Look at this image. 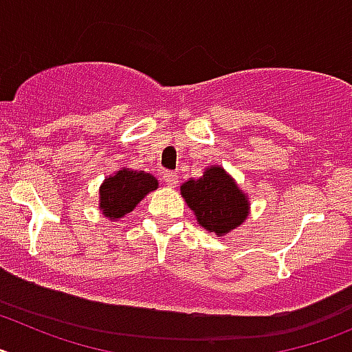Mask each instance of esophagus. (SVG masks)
Here are the masks:
<instances>
[{
    "label": "esophagus",
    "instance_id": "obj_1",
    "mask_svg": "<svg viewBox=\"0 0 352 352\" xmlns=\"http://www.w3.org/2000/svg\"><path fill=\"white\" fill-rule=\"evenodd\" d=\"M164 182H166L167 186H176L178 185V174L173 173V170H167V173H164Z\"/></svg>",
    "mask_w": 352,
    "mask_h": 352
}]
</instances>
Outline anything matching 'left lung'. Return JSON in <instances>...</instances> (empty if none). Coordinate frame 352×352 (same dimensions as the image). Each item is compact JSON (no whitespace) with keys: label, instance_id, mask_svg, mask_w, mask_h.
<instances>
[{"label":"left lung","instance_id":"1","mask_svg":"<svg viewBox=\"0 0 352 352\" xmlns=\"http://www.w3.org/2000/svg\"><path fill=\"white\" fill-rule=\"evenodd\" d=\"M182 195L199 226L217 236L231 232L248 217V197L223 167H208L199 179L183 183Z\"/></svg>","mask_w":352,"mask_h":352}]
</instances>
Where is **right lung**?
I'll return each mask as SVG.
<instances>
[{"mask_svg": "<svg viewBox=\"0 0 352 352\" xmlns=\"http://www.w3.org/2000/svg\"><path fill=\"white\" fill-rule=\"evenodd\" d=\"M158 188L157 178L144 170L121 169L100 185V211L111 220L121 219Z\"/></svg>", "mask_w": 352, "mask_h": 352, "instance_id": "obj_1", "label": "right lung"}]
</instances>
